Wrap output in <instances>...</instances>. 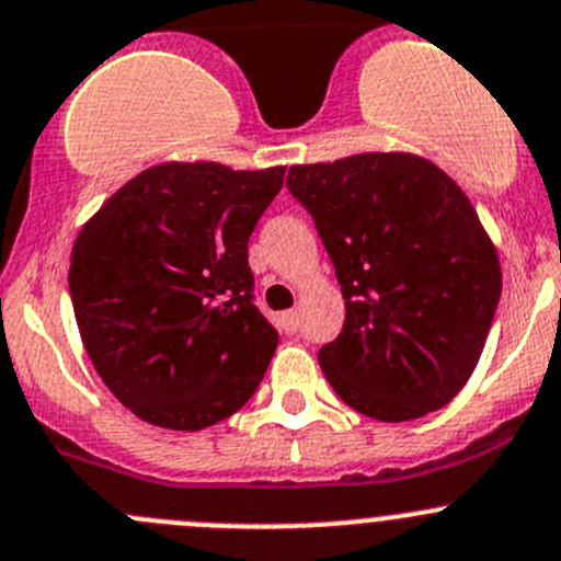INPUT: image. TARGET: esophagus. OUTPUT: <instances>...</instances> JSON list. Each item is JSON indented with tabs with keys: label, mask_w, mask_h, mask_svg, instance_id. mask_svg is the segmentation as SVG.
<instances>
[{
	"label": "esophagus",
	"mask_w": 561,
	"mask_h": 561,
	"mask_svg": "<svg viewBox=\"0 0 561 561\" xmlns=\"http://www.w3.org/2000/svg\"><path fill=\"white\" fill-rule=\"evenodd\" d=\"M279 325L285 329V334H296L298 331V312L290 309V312H282L279 314Z\"/></svg>",
	"instance_id": "esophagus-1"
}]
</instances>
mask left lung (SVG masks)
<instances>
[{"instance_id": "8db88e82", "label": "left lung", "mask_w": 561, "mask_h": 561, "mask_svg": "<svg viewBox=\"0 0 561 561\" xmlns=\"http://www.w3.org/2000/svg\"><path fill=\"white\" fill-rule=\"evenodd\" d=\"M345 298L320 347L331 389L364 416L411 422L447 405L474 373L502 296V265L463 188L413 153L296 164Z\"/></svg>"}]
</instances>
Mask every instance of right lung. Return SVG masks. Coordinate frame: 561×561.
<instances>
[{
	"label": "right lung",
	"instance_id": "obj_1",
	"mask_svg": "<svg viewBox=\"0 0 561 561\" xmlns=\"http://www.w3.org/2000/svg\"><path fill=\"white\" fill-rule=\"evenodd\" d=\"M285 167L164 161L84 221L68 287L95 373L128 411L203 431L249 402L276 351L252 301L249 236Z\"/></svg>",
	"mask_w": 561,
	"mask_h": 561
}]
</instances>
